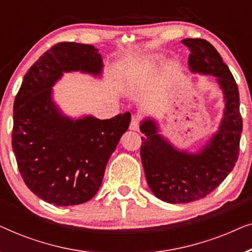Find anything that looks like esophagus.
Returning a JSON list of instances; mask_svg holds the SVG:
<instances>
[{"instance_id": "obj_1", "label": "esophagus", "mask_w": 252, "mask_h": 252, "mask_svg": "<svg viewBox=\"0 0 252 252\" xmlns=\"http://www.w3.org/2000/svg\"><path fill=\"white\" fill-rule=\"evenodd\" d=\"M130 130H139V118L137 117H133L132 122H130L129 125Z\"/></svg>"}]
</instances>
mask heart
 I'll list each match as a JSON object with an SVG mask.
<instances>
[{"instance_id": "heart-1", "label": "heart", "mask_w": 252, "mask_h": 252, "mask_svg": "<svg viewBox=\"0 0 252 252\" xmlns=\"http://www.w3.org/2000/svg\"><path fill=\"white\" fill-rule=\"evenodd\" d=\"M159 56L155 55L151 56L148 60L143 62H139V63H130L123 65L120 67L118 80H117V85L118 87L124 92H129L135 89L139 84L142 80L144 73H146L147 68L149 67L151 63H154L155 61H157Z\"/></svg>"}]
</instances>
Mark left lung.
Segmentation results:
<instances>
[{"label":"left lung","instance_id":"8db88e82","mask_svg":"<svg viewBox=\"0 0 252 252\" xmlns=\"http://www.w3.org/2000/svg\"><path fill=\"white\" fill-rule=\"evenodd\" d=\"M182 43L190 51L191 73L216 78L225 109L217 132L196 153L174 147L159 133L156 119L146 117L141 122V159L148 186L156 197L172 204L205 197L225 180L239 157L242 133L239 88L221 56L204 39H185Z\"/></svg>","mask_w":252,"mask_h":252}]
</instances>
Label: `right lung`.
Returning a JSON list of instances; mask_svg holds the SVG:
<instances>
[{"label":"right lung","mask_w":252,"mask_h":252,"mask_svg":"<svg viewBox=\"0 0 252 252\" xmlns=\"http://www.w3.org/2000/svg\"><path fill=\"white\" fill-rule=\"evenodd\" d=\"M103 66L92 44L58 43L31 66L15 98L12 149L20 175L50 204L77 205L94 197L110 156L128 129L129 112L104 120L71 118L54 101L53 87L64 73L101 78Z\"/></svg>","instance_id":"1"}]
</instances>
